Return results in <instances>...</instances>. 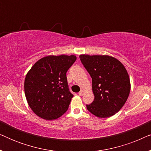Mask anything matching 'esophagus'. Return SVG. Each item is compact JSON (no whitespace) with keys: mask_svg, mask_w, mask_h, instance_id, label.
Listing matches in <instances>:
<instances>
[{"mask_svg":"<svg viewBox=\"0 0 151 151\" xmlns=\"http://www.w3.org/2000/svg\"><path fill=\"white\" fill-rule=\"evenodd\" d=\"M78 94H79L80 96H83V95L84 94V91L83 90H81V91H80L79 92V93H78Z\"/></svg>","mask_w":151,"mask_h":151,"instance_id":"34e87169","label":"esophagus"}]
</instances>
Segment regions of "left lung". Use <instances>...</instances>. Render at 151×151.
Listing matches in <instances>:
<instances>
[{
  "mask_svg": "<svg viewBox=\"0 0 151 151\" xmlns=\"http://www.w3.org/2000/svg\"><path fill=\"white\" fill-rule=\"evenodd\" d=\"M80 59L92 78L95 98L87 110L98 117H109L120 110L131 90L129 74L124 65L109 55H80Z\"/></svg>",
  "mask_w": 151,
  "mask_h": 151,
  "instance_id": "1",
  "label": "left lung"
}]
</instances>
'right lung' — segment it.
Segmentation results:
<instances>
[{"instance_id": "1", "label": "right lung", "mask_w": 151, "mask_h": 151, "mask_svg": "<svg viewBox=\"0 0 151 151\" xmlns=\"http://www.w3.org/2000/svg\"><path fill=\"white\" fill-rule=\"evenodd\" d=\"M76 60L73 55H49L31 68L24 80V93L38 116L52 120L67 111L73 95L68 86L67 72Z\"/></svg>"}]
</instances>
